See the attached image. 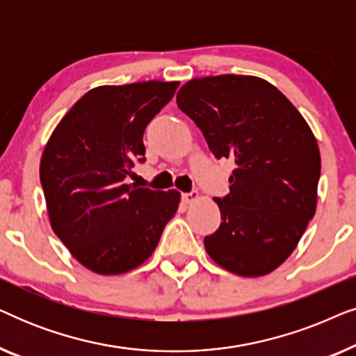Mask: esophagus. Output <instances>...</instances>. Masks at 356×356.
Instances as JSON below:
<instances>
[{
  "label": "esophagus",
  "mask_w": 356,
  "mask_h": 356,
  "mask_svg": "<svg viewBox=\"0 0 356 356\" xmlns=\"http://www.w3.org/2000/svg\"><path fill=\"white\" fill-rule=\"evenodd\" d=\"M199 199V193L197 191H191V193H184L183 194V202L184 204H193Z\"/></svg>",
  "instance_id": "obj_1"
}]
</instances>
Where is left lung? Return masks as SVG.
<instances>
[{
    "instance_id": "left-lung-1",
    "label": "left lung",
    "mask_w": 356,
    "mask_h": 356,
    "mask_svg": "<svg viewBox=\"0 0 356 356\" xmlns=\"http://www.w3.org/2000/svg\"><path fill=\"white\" fill-rule=\"evenodd\" d=\"M217 159L235 160L230 193L216 197L220 227L204 238L213 262L241 277L284 264L318 206L321 154L293 104L256 76L191 79L177 94Z\"/></svg>"
}]
</instances>
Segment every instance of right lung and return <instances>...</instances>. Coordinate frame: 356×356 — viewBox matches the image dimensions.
<instances>
[{"label":"right lung","instance_id":"obj_1","mask_svg":"<svg viewBox=\"0 0 356 356\" xmlns=\"http://www.w3.org/2000/svg\"><path fill=\"white\" fill-rule=\"evenodd\" d=\"M178 86L145 81L90 89L43 149L40 183L50 225L72 257L95 274L139 267L177 213V189L138 188L126 177L134 162H144L145 126Z\"/></svg>","mask_w":356,"mask_h":356}]
</instances>
